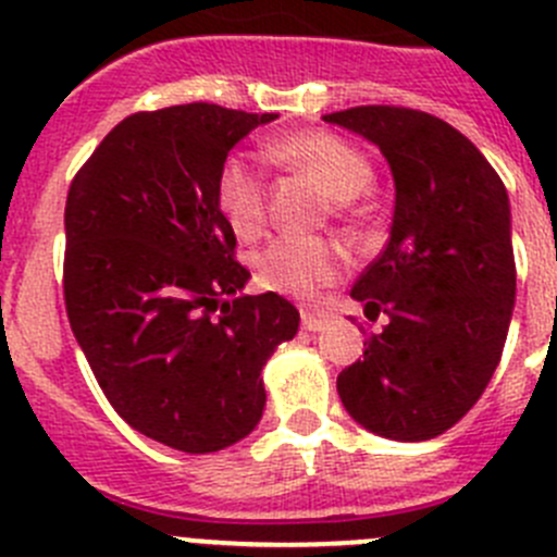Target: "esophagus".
<instances>
[{
  "mask_svg": "<svg viewBox=\"0 0 557 557\" xmlns=\"http://www.w3.org/2000/svg\"><path fill=\"white\" fill-rule=\"evenodd\" d=\"M323 326H326V315L323 312H301V329H307V332H321Z\"/></svg>",
  "mask_w": 557,
  "mask_h": 557,
  "instance_id": "esophagus-1",
  "label": "esophagus"
}]
</instances>
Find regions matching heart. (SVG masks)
Masks as SVG:
<instances>
[{"label": "heart", "mask_w": 557, "mask_h": 557, "mask_svg": "<svg viewBox=\"0 0 557 557\" xmlns=\"http://www.w3.org/2000/svg\"><path fill=\"white\" fill-rule=\"evenodd\" d=\"M269 154L310 176L326 196L345 207L370 187L375 169L370 158L348 138L329 129L285 135L269 144ZM267 180L247 154H228L214 176V207L239 239H256L267 228ZM343 247L329 239L280 236L258 258V283L274 294L312 299L318 290L337 283L345 272Z\"/></svg>", "instance_id": "b5f03b06"}]
</instances>
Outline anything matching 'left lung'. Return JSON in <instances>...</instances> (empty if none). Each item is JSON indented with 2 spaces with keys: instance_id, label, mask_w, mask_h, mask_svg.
<instances>
[{
  "instance_id": "left-lung-1",
  "label": "left lung",
  "mask_w": 557,
  "mask_h": 557,
  "mask_svg": "<svg viewBox=\"0 0 557 557\" xmlns=\"http://www.w3.org/2000/svg\"><path fill=\"white\" fill-rule=\"evenodd\" d=\"M377 144L394 174L392 234L350 296L386 326L337 375L345 410L392 441L446 433L500 361L517 267L500 176L460 129L405 106L329 113Z\"/></svg>"
}]
</instances>
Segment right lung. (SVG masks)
I'll use <instances>...</instances> for the list:
<instances>
[{
    "label": "right lung",
    "instance_id": "obj_1",
    "mask_svg": "<svg viewBox=\"0 0 557 557\" xmlns=\"http://www.w3.org/2000/svg\"><path fill=\"white\" fill-rule=\"evenodd\" d=\"M214 102L138 111L73 176L64 307L102 394L133 430L207 455L252 433L261 370L299 329L280 294L236 296L247 272L214 176L258 124Z\"/></svg>",
    "mask_w": 557,
    "mask_h": 557
}]
</instances>
